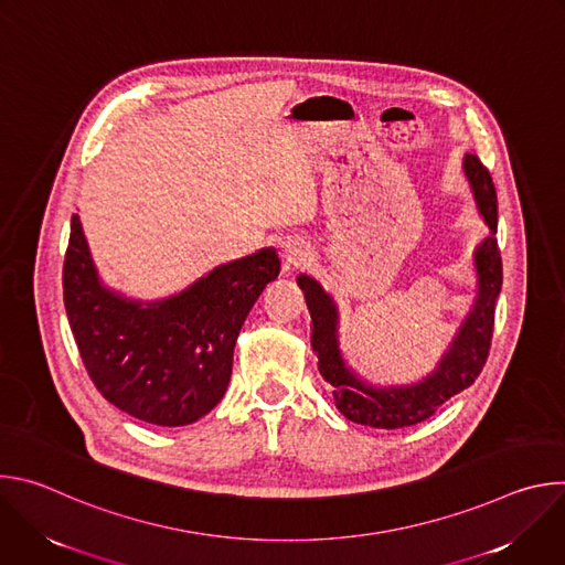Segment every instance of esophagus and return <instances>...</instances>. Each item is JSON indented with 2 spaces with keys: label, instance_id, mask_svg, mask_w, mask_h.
Returning a JSON list of instances; mask_svg holds the SVG:
<instances>
[{
  "label": "esophagus",
  "instance_id": "obj_1",
  "mask_svg": "<svg viewBox=\"0 0 565 565\" xmlns=\"http://www.w3.org/2000/svg\"><path fill=\"white\" fill-rule=\"evenodd\" d=\"M279 250H281V262H284L286 270H290L295 266H301L308 259V250L303 248V244H299V241H295V238L281 241Z\"/></svg>",
  "mask_w": 565,
  "mask_h": 565
}]
</instances>
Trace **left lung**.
Masks as SVG:
<instances>
[{"label": "left lung", "instance_id": "obj_1", "mask_svg": "<svg viewBox=\"0 0 565 565\" xmlns=\"http://www.w3.org/2000/svg\"><path fill=\"white\" fill-rule=\"evenodd\" d=\"M462 174L476 212L488 225V236L473 248L469 262L473 273L471 303L451 342L427 375L407 384H377L358 373L342 351L340 306L335 297L315 277L306 273L297 275V286L303 290L312 319L310 347L317 355L319 375L331 384L335 407L351 423L375 429L418 425L434 416L443 402L473 384L488 360L497 297L503 284L501 253L497 244V190L490 172L480 166L473 153L462 156Z\"/></svg>", "mask_w": 565, "mask_h": 565}]
</instances>
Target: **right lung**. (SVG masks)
Wrapping results in <instances>:
<instances>
[{
	"mask_svg": "<svg viewBox=\"0 0 565 565\" xmlns=\"http://www.w3.org/2000/svg\"><path fill=\"white\" fill-rule=\"evenodd\" d=\"M277 275V250L262 248L179 292L136 299L105 284L73 214L62 284L77 351L98 391L142 423L185 427L225 395L238 331Z\"/></svg>",
	"mask_w": 565,
	"mask_h": 565,
	"instance_id": "add662e5",
	"label": "right lung"
}]
</instances>
